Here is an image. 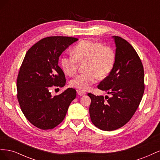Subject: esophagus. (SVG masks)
<instances>
[{
    "label": "esophagus",
    "instance_id": "obj_1",
    "mask_svg": "<svg viewBox=\"0 0 160 160\" xmlns=\"http://www.w3.org/2000/svg\"><path fill=\"white\" fill-rule=\"evenodd\" d=\"M77 94H78L79 95H80V96H83V95H85L86 93H85V92H83V91H80V90H77Z\"/></svg>",
    "mask_w": 160,
    "mask_h": 160
}]
</instances>
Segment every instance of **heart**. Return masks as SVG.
I'll use <instances>...</instances> for the list:
<instances>
[{"label":"heart","mask_w":160,"mask_h":160,"mask_svg":"<svg viewBox=\"0 0 160 160\" xmlns=\"http://www.w3.org/2000/svg\"><path fill=\"white\" fill-rule=\"evenodd\" d=\"M80 62H87L86 71L77 75L70 85L81 91H88L99 78L107 77L112 71L115 62V52L109 46H104L100 42L89 40L82 41L73 49V55L62 56L61 65L64 72L71 76L77 71Z\"/></svg>","instance_id":"b5f03b06"}]
</instances>
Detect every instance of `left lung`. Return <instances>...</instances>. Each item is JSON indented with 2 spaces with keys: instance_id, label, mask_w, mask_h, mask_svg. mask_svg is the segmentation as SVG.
<instances>
[{
  "instance_id": "8db88e82",
  "label": "left lung",
  "mask_w": 160,
  "mask_h": 160,
  "mask_svg": "<svg viewBox=\"0 0 160 160\" xmlns=\"http://www.w3.org/2000/svg\"><path fill=\"white\" fill-rule=\"evenodd\" d=\"M116 50L112 71L100 82L98 89L112 97L96 96L91 93L89 114L92 123L103 131L123 127L133 117L144 92V70L137 52L122 37L113 36Z\"/></svg>"
}]
</instances>
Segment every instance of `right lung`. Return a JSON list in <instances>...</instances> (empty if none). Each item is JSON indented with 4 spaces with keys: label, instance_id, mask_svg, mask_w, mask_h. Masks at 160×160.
Segmentation results:
<instances>
[{
    "label": "right lung",
    "instance_id": "1",
    "mask_svg": "<svg viewBox=\"0 0 160 160\" xmlns=\"http://www.w3.org/2000/svg\"><path fill=\"white\" fill-rule=\"evenodd\" d=\"M78 40L71 37L42 38L26 53L17 77V99L25 118L41 129H53L64 119L76 90L68 88L52 97V86L62 88L65 76L58 65L59 57Z\"/></svg>",
    "mask_w": 160,
    "mask_h": 160
}]
</instances>
